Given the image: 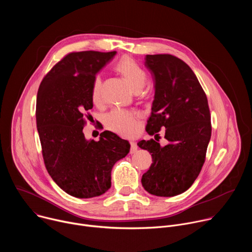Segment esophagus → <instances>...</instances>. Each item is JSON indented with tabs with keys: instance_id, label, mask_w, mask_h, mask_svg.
Returning <instances> with one entry per match:
<instances>
[{
	"instance_id": "1",
	"label": "esophagus",
	"mask_w": 252,
	"mask_h": 252,
	"mask_svg": "<svg viewBox=\"0 0 252 252\" xmlns=\"http://www.w3.org/2000/svg\"><path fill=\"white\" fill-rule=\"evenodd\" d=\"M137 152V145L134 142V141H130V151H129V154L132 155V154H135Z\"/></svg>"
}]
</instances>
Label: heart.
<instances>
[{
	"instance_id": "1",
	"label": "heart",
	"mask_w": 252,
	"mask_h": 252,
	"mask_svg": "<svg viewBox=\"0 0 252 252\" xmlns=\"http://www.w3.org/2000/svg\"><path fill=\"white\" fill-rule=\"evenodd\" d=\"M116 70L120 73L123 78L128 83L134 92H139L147 82V74L131 58L125 56L123 57L115 66ZM100 89L101 79L99 75H96L92 84L91 96L93 101L97 102L100 99ZM106 127L114 132H117L123 136L130 137L138 131L137 117L134 113L114 110L107 114L104 119Z\"/></svg>"
}]
</instances>
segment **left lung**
<instances>
[{
	"label": "left lung",
	"mask_w": 252,
	"mask_h": 252,
	"mask_svg": "<svg viewBox=\"0 0 252 252\" xmlns=\"http://www.w3.org/2000/svg\"><path fill=\"white\" fill-rule=\"evenodd\" d=\"M146 66L155 81V99L147 131L166 127L169 143L140 140L137 146L152 154L153 163L142 174L143 189L157 196H174L188 190L205 161L211 136L210 112L206 94L192 69L172 55H147Z\"/></svg>",
	"instance_id": "obj_1"
}]
</instances>
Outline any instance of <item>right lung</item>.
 Listing matches in <instances>:
<instances>
[{
	"mask_svg": "<svg viewBox=\"0 0 252 252\" xmlns=\"http://www.w3.org/2000/svg\"><path fill=\"white\" fill-rule=\"evenodd\" d=\"M117 52H73L43 79L35 121L46 168L53 181L78 198L98 196L112 186V168L130 149L129 142L104 130L87 140L83 128L93 109V80Z\"/></svg>",
	"mask_w": 252,
	"mask_h": 252,
	"instance_id": "1",
	"label": "right lung"
}]
</instances>
